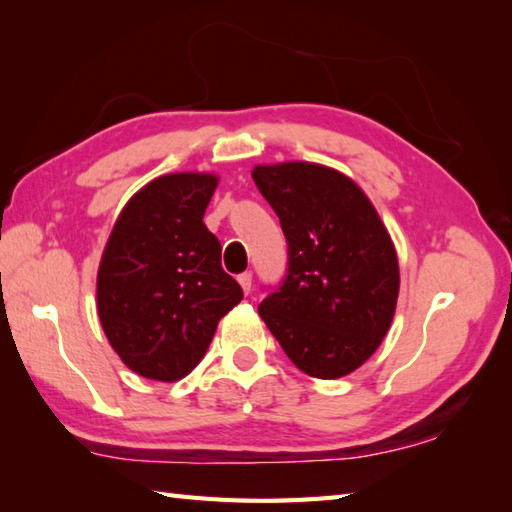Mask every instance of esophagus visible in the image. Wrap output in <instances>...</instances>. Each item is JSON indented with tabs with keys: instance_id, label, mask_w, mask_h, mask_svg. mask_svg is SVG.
I'll return each mask as SVG.
<instances>
[{
	"instance_id": "esophagus-1",
	"label": "esophagus",
	"mask_w": 512,
	"mask_h": 512,
	"mask_svg": "<svg viewBox=\"0 0 512 512\" xmlns=\"http://www.w3.org/2000/svg\"><path fill=\"white\" fill-rule=\"evenodd\" d=\"M238 285L243 287V291H245V293L252 291V274H249V271H245V274L238 276Z\"/></svg>"
}]
</instances>
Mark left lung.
<instances>
[{"label":"left lung","mask_w":512,"mask_h":512,"mask_svg":"<svg viewBox=\"0 0 512 512\" xmlns=\"http://www.w3.org/2000/svg\"><path fill=\"white\" fill-rule=\"evenodd\" d=\"M252 177L289 243L287 278L258 313L302 372L346 377L381 346L396 311L401 274L388 227L331 166L258 164Z\"/></svg>","instance_id":"1"}]
</instances>
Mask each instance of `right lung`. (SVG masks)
<instances>
[{
	"mask_svg": "<svg viewBox=\"0 0 512 512\" xmlns=\"http://www.w3.org/2000/svg\"><path fill=\"white\" fill-rule=\"evenodd\" d=\"M214 173L155 177L118 214L96 278L111 348L140 377L173 383L206 355L219 320L243 300L206 223Z\"/></svg>",
	"mask_w": 512,
	"mask_h": 512,
	"instance_id": "1",
	"label": "right lung"
}]
</instances>
